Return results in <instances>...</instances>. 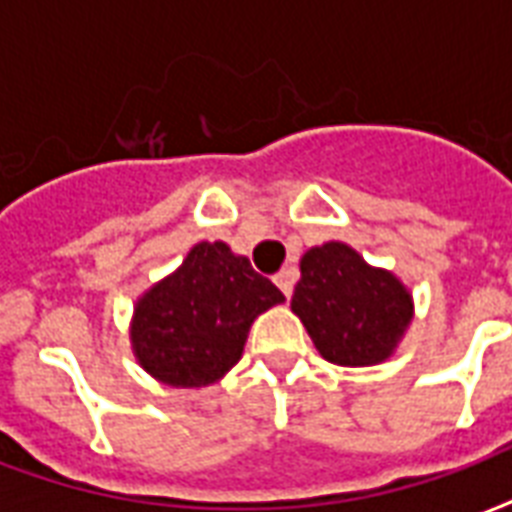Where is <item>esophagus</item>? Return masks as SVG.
Here are the masks:
<instances>
[{
  "instance_id": "esophagus-1",
  "label": "esophagus",
  "mask_w": 512,
  "mask_h": 512,
  "mask_svg": "<svg viewBox=\"0 0 512 512\" xmlns=\"http://www.w3.org/2000/svg\"><path fill=\"white\" fill-rule=\"evenodd\" d=\"M273 282L279 284V290L284 292V298H290L292 287H295V271H292V268H282V271L273 276Z\"/></svg>"
}]
</instances>
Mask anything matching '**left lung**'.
Returning a JSON list of instances; mask_svg holds the SVG:
<instances>
[{"label":"left lung","mask_w":512,"mask_h":512,"mask_svg":"<svg viewBox=\"0 0 512 512\" xmlns=\"http://www.w3.org/2000/svg\"><path fill=\"white\" fill-rule=\"evenodd\" d=\"M292 311L327 362L362 368L395 351L413 303L392 273L370 268L354 249L330 241L300 260Z\"/></svg>","instance_id":"8db88e82"}]
</instances>
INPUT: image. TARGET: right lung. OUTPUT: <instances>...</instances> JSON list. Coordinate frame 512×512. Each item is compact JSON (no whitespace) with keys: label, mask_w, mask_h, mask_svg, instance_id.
I'll return each mask as SVG.
<instances>
[{"label":"right lung","mask_w":512,"mask_h":512,"mask_svg":"<svg viewBox=\"0 0 512 512\" xmlns=\"http://www.w3.org/2000/svg\"><path fill=\"white\" fill-rule=\"evenodd\" d=\"M279 287L222 241H201L169 279L144 292L131 343L150 376L171 386H206L241 360L249 325L282 303Z\"/></svg>","instance_id":"add662e5"}]
</instances>
